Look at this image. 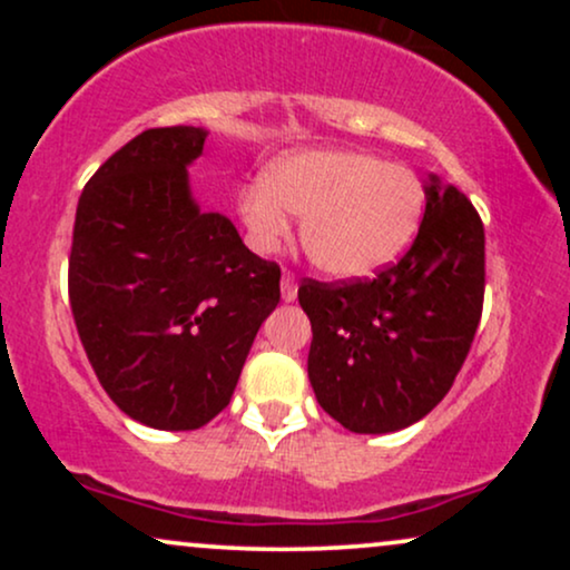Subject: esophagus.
Segmentation results:
<instances>
[{"label": "esophagus", "mask_w": 570, "mask_h": 570, "mask_svg": "<svg viewBox=\"0 0 570 570\" xmlns=\"http://www.w3.org/2000/svg\"><path fill=\"white\" fill-rule=\"evenodd\" d=\"M281 297L286 299V303H292L294 297H297V281H294V273L284 271V276H281Z\"/></svg>", "instance_id": "esophagus-1"}]
</instances>
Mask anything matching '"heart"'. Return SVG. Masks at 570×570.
Returning <instances> with one entry per match:
<instances>
[{
	"label": "heart",
	"instance_id": "heart-1",
	"mask_svg": "<svg viewBox=\"0 0 570 570\" xmlns=\"http://www.w3.org/2000/svg\"><path fill=\"white\" fill-rule=\"evenodd\" d=\"M421 179L407 166L343 149L292 153L267 168L263 185L238 195L248 238L273 254L303 217L305 254L335 278H358L394 263L423 214Z\"/></svg>",
	"mask_w": 570,
	"mask_h": 570
}]
</instances>
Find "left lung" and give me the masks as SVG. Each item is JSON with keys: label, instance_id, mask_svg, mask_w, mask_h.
Returning <instances> with one entry per match:
<instances>
[{"label": "left lung", "instance_id": "1", "mask_svg": "<svg viewBox=\"0 0 570 570\" xmlns=\"http://www.w3.org/2000/svg\"><path fill=\"white\" fill-rule=\"evenodd\" d=\"M307 377L326 415L389 434L429 415L466 362L485 299V227L472 200L431 176L415 240L372 278H305Z\"/></svg>", "mask_w": 570, "mask_h": 570}]
</instances>
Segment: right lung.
Instances as JSON below:
<instances>
[{
    "mask_svg": "<svg viewBox=\"0 0 570 570\" xmlns=\"http://www.w3.org/2000/svg\"><path fill=\"white\" fill-rule=\"evenodd\" d=\"M206 130L149 128L85 185L69 252V305L98 383L134 421L206 426L230 404L281 267L233 222L189 198Z\"/></svg>",
    "mask_w": 570,
    "mask_h": 570,
    "instance_id": "1",
    "label": "right lung"
}]
</instances>
